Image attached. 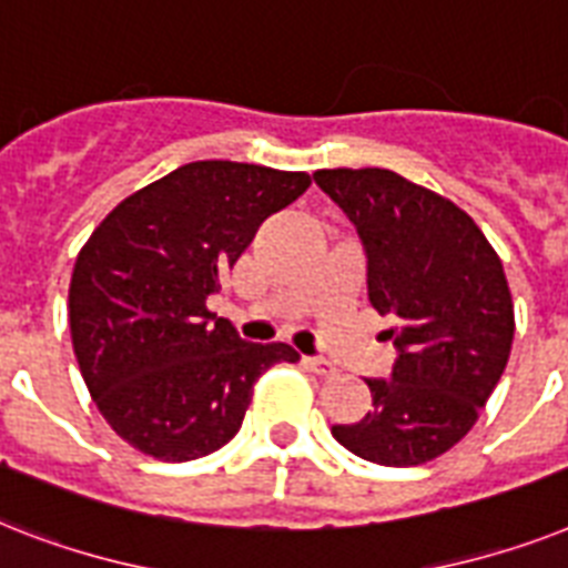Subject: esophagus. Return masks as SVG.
<instances>
[{
    "label": "esophagus",
    "instance_id": "34e87169",
    "mask_svg": "<svg viewBox=\"0 0 568 568\" xmlns=\"http://www.w3.org/2000/svg\"><path fill=\"white\" fill-rule=\"evenodd\" d=\"M303 364H306V371L317 373V376H332V373H335V364L326 362V358L306 356V358H303Z\"/></svg>",
    "mask_w": 568,
    "mask_h": 568
}]
</instances>
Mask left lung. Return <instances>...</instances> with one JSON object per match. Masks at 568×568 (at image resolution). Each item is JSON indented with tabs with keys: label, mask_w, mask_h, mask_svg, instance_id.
<instances>
[{
	"label": "left lung",
	"mask_w": 568,
	"mask_h": 568,
	"mask_svg": "<svg viewBox=\"0 0 568 568\" xmlns=\"http://www.w3.org/2000/svg\"><path fill=\"white\" fill-rule=\"evenodd\" d=\"M367 256V297L396 347L390 379H364L373 405L332 426L353 455L417 467L458 444L499 385L514 344L505 268L452 201L388 169H321Z\"/></svg>",
	"instance_id": "obj_1"
}]
</instances>
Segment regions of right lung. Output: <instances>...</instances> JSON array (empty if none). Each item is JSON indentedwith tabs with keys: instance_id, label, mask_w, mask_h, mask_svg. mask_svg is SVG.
<instances>
[{
	"instance_id": "add662e5",
	"label": "right lung",
	"mask_w": 568,
	"mask_h": 568,
	"mask_svg": "<svg viewBox=\"0 0 568 568\" xmlns=\"http://www.w3.org/2000/svg\"><path fill=\"white\" fill-rule=\"evenodd\" d=\"M306 172L197 160L124 197L81 247L69 283L78 367L101 417L156 460H195L242 428L253 385L288 344H251L206 308Z\"/></svg>"
}]
</instances>
